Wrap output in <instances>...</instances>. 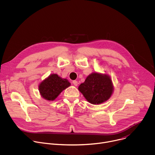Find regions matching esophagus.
<instances>
[{
    "label": "esophagus",
    "instance_id": "1",
    "mask_svg": "<svg viewBox=\"0 0 155 155\" xmlns=\"http://www.w3.org/2000/svg\"><path fill=\"white\" fill-rule=\"evenodd\" d=\"M72 83H73V84H74L75 86H77L78 85V81H76V80H74V81H72Z\"/></svg>",
    "mask_w": 155,
    "mask_h": 155
}]
</instances>
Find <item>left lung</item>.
<instances>
[{
  "label": "left lung",
  "mask_w": 155,
  "mask_h": 155,
  "mask_svg": "<svg viewBox=\"0 0 155 155\" xmlns=\"http://www.w3.org/2000/svg\"><path fill=\"white\" fill-rule=\"evenodd\" d=\"M78 90L92 104H100L111 97L114 91L112 79L107 74L97 72L88 75L84 82L78 86Z\"/></svg>",
  "instance_id": "1"
}]
</instances>
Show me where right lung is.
<instances>
[{"mask_svg": "<svg viewBox=\"0 0 155 155\" xmlns=\"http://www.w3.org/2000/svg\"><path fill=\"white\" fill-rule=\"evenodd\" d=\"M70 85L71 83L67 79L62 78L57 74H53L40 83L38 90L43 99L53 101Z\"/></svg>", "mask_w": 155, "mask_h": 155, "instance_id": "right-lung-1", "label": "right lung"}]
</instances>
